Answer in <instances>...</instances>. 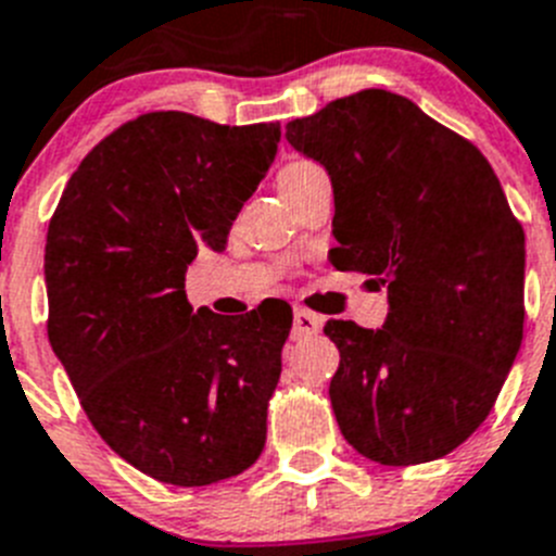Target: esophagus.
Listing matches in <instances>:
<instances>
[{"instance_id": "esophagus-1", "label": "esophagus", "mask_w": 556, "mask_h": 556, "mask_svg": "<svg viewBox=\"0 0 556 556\" xmlns=\"http://www.w3.org/2000/svg\"><path fill=\"white\" fill-rule=\"evenodd\" d=\"M318 330H321V316L305 311V307H296V311H293V338H296V341L316 336Z\"/></svg>"}]
</instances>
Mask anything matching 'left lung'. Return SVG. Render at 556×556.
<instances>
[{"label":"left lung","mask_w":556,"mask_h":556,"mask_svg":"<svg viewBox=\"0 0 556 556\" xmlns=\"http://www.w3.org/2000/svg\"><path fill=\"white\" fill-rule=\"evenodd\" d=\"M285 139L332 181L336 268L380 279L383 327L327 321L344 439L378 465H422L492 412L523 341L526 238L465 137L383 89L293 119Z\"/></svg>","instance_id":"obj_1"}]
</instances>
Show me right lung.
<instances>
[{"label": "right lung", "instance_id": "add662e5", "mask_svg": "<svg viewBox=\"0 0 556 556\" xmlns=\"http://www.w3.org/2000/svg\"><path fill=\"white\" fill-rule=\"evenodd\" d=\"M277 142V123L151 111L91 148L50 220L52 352L105 445L164 484L226 481L265 447L291 307L195 313L185 274L226 249Z\"/></svg>", "mask_w": 556, "mask_h": 556}]
</instances>
